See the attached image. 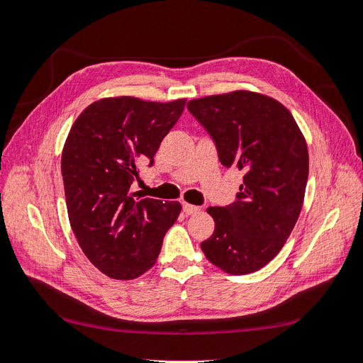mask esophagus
<instances>
[{
	"label": "esophagus",
	"instance_id": "34e87169",
	"mask_svg": "<svg viewBox=\"0 0 363 363\" xmlns=\"http://www.w3.org/2000/svg\"><path fill=\"white\" fill-rule=\"evenodd\" d=\"M182 211H184V213H186V215H194V213L199 212V207L194 206V204H189V203H184L182 204Z\"/></svg>",
	"mask_w": 363,
	"mask_h": 363
}]
</instances>
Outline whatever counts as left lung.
Listing matches in <instances>:
<instances>
[{"label": "left lung", "mask_w": 363, "mask_h": 363, "mask_svg": "<svg viewBox=\"0 0 363 363\" xmlns=\"http://www.w3.org/2000/svg\"><path fill=\"white\" fill-rule=\"evenodd\" d=\"M226 168L243 169L237 201L209 207L213 234L204 256L229 274H248L277 256L296 225L309 176L306 138L290 111L250 90L191 99Z\"/></svg>", "instance_id": "left-lung-1"}]
</instances>
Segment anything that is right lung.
<instances>
[{
  "mask_svg": "<svg viewBox=\"0 0 363 363\" xmlns=\"http://www.w3.org/2000/svg\"><path fill=\"white\" fill-rule=\"evenodd\" d=\"M186 101L103 98L86 107L68 133L62 150L68 220L87 259L112 279L148 272L181 213L177 201L135 198L130 184L138 165H152Z\"/></svg>",
  "mask_w": 363,
  "mask_h": 363,
  "instance_id": "add662e5",
  "label": "right lung"
}]
</instances>
